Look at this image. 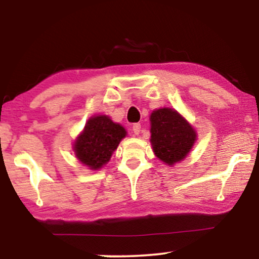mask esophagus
Returning <instances> with one entry per match:
<instances>
[{
    "label": "esophagus",
    "mask_w": 259,
    "mask_h": 259,
    "mask_svg": "<svg viewBox=\"0 0 259 259\" xmlns=\"http://www.w3.org/2000/svg\"><path fill=\"white\" fill-rule=\"evenodd\" d=\"M132 130H133V133L136 134V136H139L140 131H141V125L140 123H134Z\"/></svg>",
    "instance_id": "1"
}]
</instances>
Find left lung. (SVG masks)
Instances as JSON below:
<instances>
[{
  "label": "left lung",
  "mask_w": 259,
  "mask_h": 259,
  "mask_svg": "<svg viewBox=\"0 0 259 259\" xmlns=\"http://www.w3.org/2000/svg\"><path fill=\"white\" fill-rule=\"evenodd\" d=\"M151 145L159 160L168 166L184 160L197 140L192 125L176 109L162 107L150 115Z\"/></svg>",
  "instance_id": "obj_1"
}]
</instances>
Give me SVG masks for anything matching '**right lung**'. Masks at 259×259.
<instances>
[{"label": "right lung", "mask_w": 259, "mask_h": 259, "mask_svg": "<svg viewBox=\"0 0 259 259\" xmlns=\"http://www.w3.org/2000/svg\"><path fill=\"white\" fill-rule=\"evenodd\" d=\"M126 134L123 126L108 115H94L74 140L73 151L81 164L95 171L107 164Z\"/></svg>", "instance_id": "right-lung-1"}]
</instances>
